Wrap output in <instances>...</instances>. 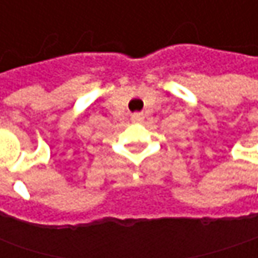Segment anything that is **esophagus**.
<instances>
[{
  "mask_svg": "<svg viewBox=\"0 0 258 258\" xmlns=\"http://www.w3.org/2000/svg\"><path fill=\"white\" fill-rule=\"evenodd\" d=\"M131 119H133V122H140V121H143V114L141 112H134L131 115Z\"/></svg>",
  "mask_w": 258,
  "mask_h": 258,
  "instance_id": "1",
  "label": "esophagus"
}]
</instances>
